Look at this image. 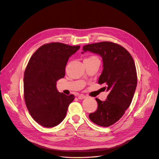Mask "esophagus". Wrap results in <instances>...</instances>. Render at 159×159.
<instances>
[{
	"label": "esophagus",
	"mask_w": 159,
	"mask_h": 159,
	"mask_svg": "<svg viewBox=\"0 0 159 159\" xmlns=\"http://www.w3.org/2000/svg\"><path fill=\"white\" fill-rule=\"evenodd\" d=\"M78 98L79 99H85L86 98V96L84 95V94H79L78 95Z\"/></svg>",
	"instance_id": "34e87169"
}]
</instances>
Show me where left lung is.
<instances>
[{
	"instance_id": "left-lung-1",
	"label": "left lung",
	"mask_w": 159,
	"mask_h": 159,
	"mask_svg": "<svg viewBox=\"0 0 159 159\" xmlns=\"http://www.w3.org/2000/svg\"><path fill=\"white\" fill-rule=\"evenodd\" d=\"M82 49V54L89 51L102 57L103 68L98 82L105 84L109 92L104 102L96 98L98 109L89 117L98 125L110 126L123 116L131 103L137 86L134 61L125 48L111 42L85 45Z\"/></svg>"
}]
</instances>
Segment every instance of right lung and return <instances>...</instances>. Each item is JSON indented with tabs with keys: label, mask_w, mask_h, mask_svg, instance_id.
I'll return each mask as SVG.
<instances>
[{
	"label": "right lung",
	"mask_w": 159,
	"mask_h": 159,
	"mask_svg": "<svg viewBox=\"0 0 159 159\" xmlns=\"http://www.w3.org/2000/svg\"><path fill=\"white\" fill-rule=\"evenodd\" d=\"M79 49V46L49 43L39 48L28 61L23 79L25 103L32 118L43 127L60 124L75 98L60 93L56 82L65 77L69 57Z\"/></svg>",
	"instance_id": "right-lung-1"
}]
</instances>
